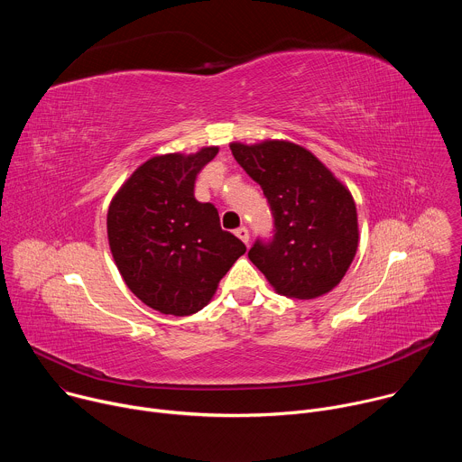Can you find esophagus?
<instances>
[{"label": "esophagus", "instance_id": "esophagus-1", "mask_svg": "<svg viewBox=\"0 0 462 462\" xmlns=\"http://www.w3.org/2000/svg\"><path fill=\"white\" fill-rule=\"evenodd\" d=\"M236 236L248 246V243H250V234H248V230H246L245 226H239V228L236 230Z\"/></svg>", "mask_w": 462, "mask_h": 462}]
</instances>
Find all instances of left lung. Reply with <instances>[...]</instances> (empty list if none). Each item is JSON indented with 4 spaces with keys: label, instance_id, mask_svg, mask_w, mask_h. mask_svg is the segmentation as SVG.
Listing matches in <instances>:
<instances>
[{
    "label": "left lung",
    "instance_id": "8db88e82",
    "mask_svg": "<svg viewBox=\"0 0 462 462\" xmlns=\"http://www.w3.org/2000/svg\"><path fill=\"white\" fill-rule=\"evenodd\" d=\"M230 150L261 186L274 219V236L255 239L250 261L287 298L310 300L337 287L358 246L349 189L310 152L292 143H236Z\"/></svg>",
    "mask_w": 462,
    "mask_h": 462
}]
</instances>
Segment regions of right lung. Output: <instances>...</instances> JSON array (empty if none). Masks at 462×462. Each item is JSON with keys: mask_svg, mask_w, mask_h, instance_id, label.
Returning a JSON list of instances; mask_svg holds the SVG:
<instances>
[{"mask_svg": "<svg viewBox=\"0 0 462 462\" xmlns=\"http://www.w3.org/2000/svg\"><path fill=\"white\" fill-rule=\"evenodd\" d=\"M217 152L153 157L111 201L107 237L116 267L129 291L162 314L201 310L246 250L221 228L217 208L193 195L197 173Z\"/></svg>", "mask_w": 462, "mask_h": 462, "instance_id": "right-lung-1", "label": "right lung"}]
</instances>
